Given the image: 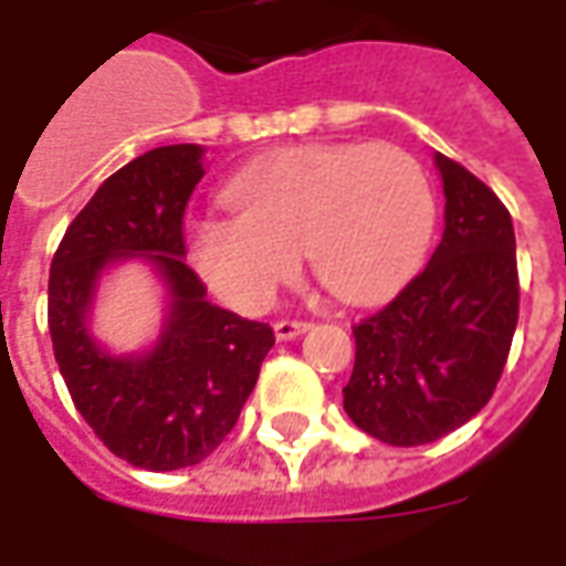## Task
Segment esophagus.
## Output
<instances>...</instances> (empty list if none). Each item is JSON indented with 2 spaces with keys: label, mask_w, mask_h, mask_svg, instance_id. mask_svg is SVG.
Here are the masks:
<instances>
[{
  "label": "esophagus",
  "mask_w": 566,
  "mask_h": 566,
  "mask_svg": "<svg viewBox=\"0 0 566 566\" xmlns=\"http://www.w3.org/2000/svg\"><path fill=\"white\" fill-rule=\"evenodd\" d=\"M308 327H312L308 321H296V318L275 321V339H282V343H287V339H296L300 333H306Z\"/></svg>",
  "instance_id": "obj_1"
}]
</instances>
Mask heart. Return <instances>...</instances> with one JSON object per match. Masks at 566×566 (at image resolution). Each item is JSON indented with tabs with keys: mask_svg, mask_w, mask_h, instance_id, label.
I'll return each mask as SVG.
<instances>
[{
	"mask_svg": "<svg viewBox=\"0 0 566 566\" xmlns=\"http://www.w3.org/2000/svg\"><path fill=\"white\" fill-rule=\"evenodd\" d=\"M230 218H199L187 254L239 312H260L300 266L345 303L397 294L421 266L437 197L424 166L394 145H306L260 160L227 187Z\"/></svg>",
	"mask_w": 566,
	"mask_h": 566,
	"instance_id": "1",
	"label": "heart"
}]
</instances>
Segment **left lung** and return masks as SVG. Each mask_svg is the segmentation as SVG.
Returning <instances> with one entry per match:
<instances>
[{"label": "left lung", "mask_w": 566, "mask_h": 566, "mask_svg": "<svg viewBox=\"0 0 566 566\" xmlns=\"http://www.w3.org/2000/svg\"><path fill=\"white\" fill-rule=\"evenodd\" d=\"M433 160L446 190L442 242L388 306L352 327L343 406L388 446H424L482 412L518 324L510 211L461 163Z\"/></svg>", "instance_id": "8db88e82"}]
</instances>
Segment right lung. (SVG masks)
<instances>
[{
  "label": "right lung",
  "instance_id": "obj_1",
  "mask_svg": "<svg viewBox=\"0 0 566 566\" xmlns=\"http://www.w3.org/2000/svg\"><path fill=\"white\" fill-rule=\"evenodd\" d=\"M202 175L199 145L154 148L108 175L69 223L48 279V327L72 403L108 451L154 473L221 446L275 345L270 324L211 306L185 263L181 223ZM124 256L148 259L170 291L161 339L133 358L108 356L86 331L98 275Z\"/></svg>",
  "mask_w": 566,
  "mask_h": 566
}]
</instances>
